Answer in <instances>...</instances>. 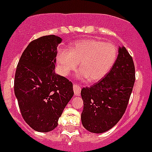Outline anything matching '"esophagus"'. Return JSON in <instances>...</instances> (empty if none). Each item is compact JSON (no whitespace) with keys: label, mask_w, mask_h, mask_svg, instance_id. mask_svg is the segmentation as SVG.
I'll use <instances>...</instances> for the list:
<instances>
[{"label":"esophagus","mask_w":152,"mask_h":152,"mask_svg":"<svg viewBox=\"0 0 152 152\" xmlns=\"http://www.w3.org/2000/svg\"><path fill=\"white\" fill-rule=\"evenodd\" d=\"M73 91H74L75 95L79 96V94H80V92H81L80 86H79L78 84H74L73 86Z\"/></svg>","instance_id":"1"}]
</instances>
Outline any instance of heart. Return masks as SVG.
Here are the masks:
<instances>
[{"mask_svg": "<svg viewBox=\"0 0 152 152\" xmlns=\"http://www.w3.org/2000/svg\"><path fill=\"white\" fill-rule=\"evenodd\" d=\"M117 48L97 39H82L73 43L69 51L61 48L57 53L59 71L68 76L79 63L78 76L95 83L110 72L117 58Z\"/></svg>", "mask_w": 152, "mask_h": 152, "instance_id": "obj_1", "label": "heart"}]
</instances>
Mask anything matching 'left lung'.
<instances>
[{"mask_svg":"<svg viewBox=\"0 0 152 152\" xmlns=\"http://www.w3.org/2000/svg\"><path fill=\"white\" fill-rule=\"evenodd\" d=\"M135 79L131 55L125 47L119 48L110 71L98 83L81 91L84 103L81 115L83 127L95 134L114 127L125 113Z\"/></svg>","mask_w":152,"mask_h":152,"instance_id":"left-lung-1","label":"left lung"}]
</instances>
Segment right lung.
Instances as JSON below:
<instances>
[{
	"label": "right lung",
	"instance_id": "1",
	"mask_svg": "<svg viewBox=\"0 0 152 152\" xmlns=\"http://www.w3.org/2000/svg\"><path fill=\"white\" fill-rule=\"evenodd\" d=\"M61 42V38L55 35L31 41L17 65L15 97L24 120L37 131L54 130L73 96V83L54 71Z\"/></svg>",
	"mask_w": 152,
	"mask_h": 152
}]
</instances>
